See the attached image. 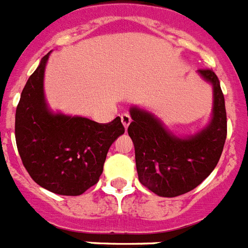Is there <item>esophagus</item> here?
I'll return each instance as SVG.
<instances>
[{
  "label": "esophagus",
  "mask_w": 248,
  "mask_h": 248,
  "mask_svg": "<svg viewBox=\"0 0 248 248\" xmlns=\"http://www.w3.org/2000/svg\"><path fill=\"white\" fill-rule=\"evenodd\" d=\"M121 121H122V124H124V128L128 127V124H131V116L128 113H122L121 114Z\"/></svg>",
  "instance_id": "obj_1"
}]
</instances>
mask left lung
I'll return each mask as SVG.
<instances>
[{
  "instance_id": "obj_1",
  "label": "left lung",
  "mask_w": 248,
  "mask_h": 248,
  "mask_svg": "<svg viewBox=\"0 0 248 248\" xmlns=\"http://www.w3.org/2000/svg\"><path fill=\"white\" fill-rule=\"evenodd\" d=\"M200 75L213 84L214 110L208 127L195 136L176 138L153 114L131 108L132 122L128 135L135 146L139 181L142 186L164 197H174L194 190L218 164L225 138L227 112L218 76L210 68Z\"/></svg>"
}]
</instances>
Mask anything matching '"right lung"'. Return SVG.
<instances>
[{"label": "right lung", "mask_w": 248, "mask_h": 248, "mask_svg": "<svg viewBox=\"0 0 248 248\" xmlns=\"http://www.w3.org/2000/svg\"><path fill=\"white\" fill-rule=\"evenodd\" d=\"M48 56L21 92L15 116L16 145L34 182L54 194L78 196L99 181L107 153L124 127L120 117L98 124L51 113L43 94Z\"/></svg>", "instance_id": "1"}]
</instances>
